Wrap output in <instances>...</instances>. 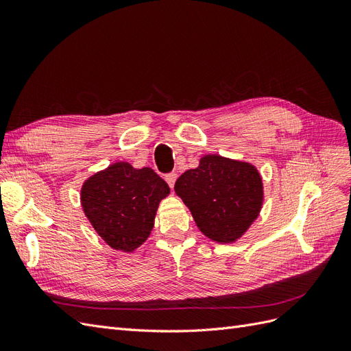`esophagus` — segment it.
Returning a JSON list of instances; mask_svg holds the SVG:
<instances>
[{
  "mask_svg": "<svg viewBox=\"0 0 351 351\" xmlns=\"http://www.w3.org/2000/svg\"><path fill=\"white\" fill-rule=\"evenodd\" d=\"M176 180H177V174H176V173H169V174H167V176H165V182L168 183V186L171 187V189L174 187Z\"/></svg>",
  "mask_w": 351,
  "mask_h": 351,
  "instance_id": "obj_1",
  "label": "esophagus"
}]
</instances>
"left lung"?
I'll return each instance as SVG.
<instances>
[{"label":"left lung","mask_w":351,"mask_h":351,"mask_svg":"<svg viewBox=\"0 0 351 351\" xmlns=\"http://www.w3.org/2000/svg\"><path fill=\"white\" fill-rule=\"evenodd\" d=\"M174 190L199 230L218 243L240 239L258 218L263 202L256 167L219 155L202 156L197 168L178 177Z\"/></svg>","instance_id":"1"}]
</instances>
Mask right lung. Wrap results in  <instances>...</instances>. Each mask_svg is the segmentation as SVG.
I'll list each match as a JSON object with an SVG mask.
<instances>
[{
	"label": "right lung",
	"mask_w": 351,
	"mask_h": 351,
	"mask_svg": "<svg viewBox=\"0 0 351 351\" xmlns=\"http://www.w3.org/2000/svg\"><path fill=\"white\" fill-rule=\"evenodd\" d=\"M169 187L152 168L115 162L90 176L82 186L84 215L115 250L133 252L149 237L159 202Z\"/></svg>",
	"instance_id": "obj_1"
}]
</instances>
